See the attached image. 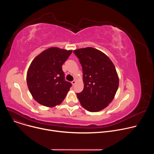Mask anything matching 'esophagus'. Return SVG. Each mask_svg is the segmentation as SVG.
<instances>
[{"label":"esophagus","instance_id":"esophagus-1","mask_svg":"<svg viewBox=\"0 0 154 154\" xmlns=\"http://www.w3.org/2000/svg\"><path fill=\"white\" fill-rule=\"evenodd\" d=\"M71 83H72V84L73 85H74L75 84V83H76V80H73Z\"/></svg>","mask_w":154,"mask_h":154}]
</instances>
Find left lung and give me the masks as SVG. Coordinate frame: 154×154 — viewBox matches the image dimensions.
Here are the masks:
<instances>
[{
    "mask_svg": "<svg viewBox=\"0 0 154 154\" xmlns=\"http://www.w3.org/2000/svg\"><path fill=\"white\" fill-rule=\"evenodd\" d=\"M83 70L84 88L77 97L82 106L91 112L101 111L110 103L119 86V77L113 62L93 48L74 51Z\"/></svg>",
    "mask_w": 154,
    "mask_h": 154,
    "instance_id": "8db88e82",
    "label": "left lung"
}]
</instances>
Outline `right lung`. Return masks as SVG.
I'll use <instances>...</instances> for the list:
<instances>
[{"label": "right lung", "mask_w": 154, "mask_h": 154, "mask_svg": "<svg viewBox=\"0 0 154 154\" xmlns=\"http://www.w3.org/2000/svg\"><path fill=\"white\" fill-rule=\"evenodd\" d=\"M72 52L50 48L32 61L27 73V83L32 97L39 104L54 107L64 99L72 85L65 80L62 65Z\"/></svg>", "instance_id": "obj_1"}]
</instances>
